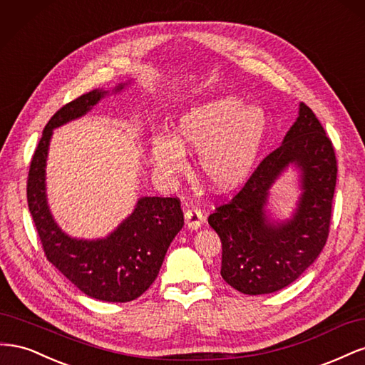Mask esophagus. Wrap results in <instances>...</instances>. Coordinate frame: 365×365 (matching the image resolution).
Segmentation results:
<instances>
[{
    "label": "esophagus",
    "mask_w": 365,
    "mask_h": 365,
    "mask_svg": "<svg viewBox=\"0 0 365 365\" xmlns=\"http://www.w3.org/2000/svg\"><path fill=\"white\" fill-rule=\"evenodd\" d=\"M184 217H185V225L189 227L190 230H197L204 224V220H205L202 212L197 207L187 208L185 213H184Z\"/></svg>",
    "instance_id": "esophagus-1"
}]
</instances>
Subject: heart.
Wrapping results in <instances>:
<instances>
[{
  "mask_svg": "<svg viewBox=\"0 0 365 365\" xmlns=\"http://www.w3.org/2000/svg\"><path fill=\"white\" fill-rule=\"evenodd\" d=\"M268 132L263 109L236 96H217L180 114L173 135L150 138V155L163 175L184 169L185 152H195L204 184L215 192L244 184L256 165Z\"/></svg>",
  "mask_w": 365,
  "mask_h": 365,
  "instance_id": "1",
  "label": "heart"
}]
</instances>
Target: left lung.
<instances>
[{"instance_id":"left-lung-1","label":"left lung","mask_w":365,"mask_h":365,"mask_svg":"<svg viewBox=\"0 0 365 365\" xmlns=\"http://www.w3.org/2000/svg\"><path fill=\"white\" fill-rule=\"evenodd\" d=\"M289 163L302 172L304 193L291 220L272 223L264 205L270 185ZM336 172L332 141L312 109L300 103L280 148L263 158L233 200L208 216L222 242V279L242 294L260 295L300 277L326 245Z\"/></svg>"}]
</instances>
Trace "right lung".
Wrapping results in <instances>:
<instances>
[{
	"label": "right lung",
	"instance_id": "1",
	"mask_svg": "<svg viewBox=\"0 0 365 365\" xmlns=\"http://www.w3.org/2000/svg\"><path fill=\"white\" fill-rule=\"evenodd\" d=\"M118 85L115 91L123 90ZM106 94L93 90L63 105L43 128L27 178V202L46 252L65 277L91 298L126 303L157 279L170 242L184 225L178 197H140L132 215L105 239H73L54 222L47 205L46 161L54 128L85 115Z\"/></svg>",
	"mask_w": 365,
	"mask_h": 365
}]
</instances>
